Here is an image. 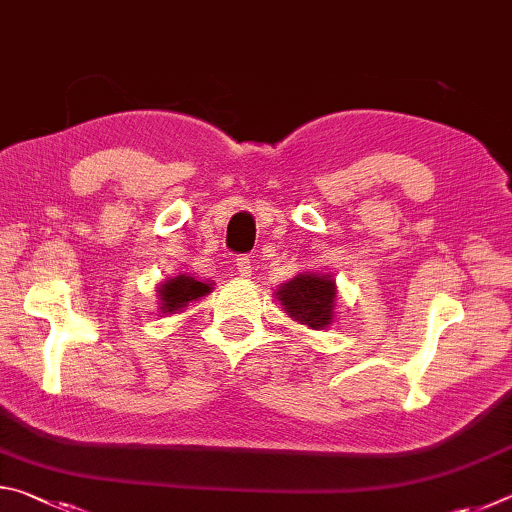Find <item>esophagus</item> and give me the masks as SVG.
<instances>
[{"instance_id": "obj_1", "label": "esophagus", "mask_w": 512, "mask_h": 512, "mask_svg": "<svg viewBox=\"0 0 512 512\" xmlns=\"http://www.w3.org/2000/svg\"><path fill=\"white\" fill-rule=\"evenodd\" d=\"M235 266H237V273L241 277H250V273H253V266H250V259L248 257H239Z\"/></svg>"}]
</instances>
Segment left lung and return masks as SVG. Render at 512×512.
<instances>
[{
    "instance_id": "1",
    "label": "left lung",
    "mask_w": 512,
    "mask_h": 512,
    "mask_svg": "<svg viewBox=\"0 0 512 512\" xmlns=\"http://www.w3.org/2000/svg\"><path fill=\"white\" fill-rule=\"evenodd\" d=\"M284 311L309 329H325L336 316V282L329 273H298L275 291Z\"/></svg>"
}]
</instances>
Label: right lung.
<instances>
[{
	"label": "right lung",
	"instance_id": "add662e5",
	"mask_svg": "<svg viewBox=\"0 0 512 512\" xmlns=\"http://www.w3.org/2000/svg\"><path fill=\"white\" fill-rule=\"evenodd\" d=\"M207 293H212V284L198 282L192 275L180 273L167 277L158 284V311L160 314H178L189 302L203 298Z\"/></svg>",
	"mask_w": 512,
	"mask_h": 512
}]
</instances>
